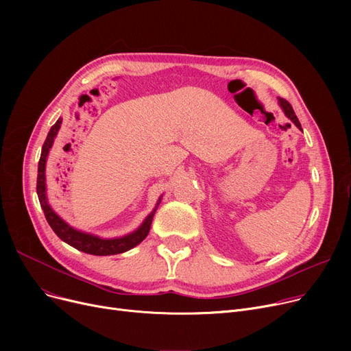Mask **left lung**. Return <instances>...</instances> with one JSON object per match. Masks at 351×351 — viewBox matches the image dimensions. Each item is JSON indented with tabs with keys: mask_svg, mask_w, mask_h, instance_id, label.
Listing matches in <instances>:
<instances>
[{
	"mask_svg": "<svg viewBox=\"0 0 351 351\" xmlns=\"http://www.w3.org/2000/svg\"><path fill=\"white\" fill-rule=\"evenodd\" d=\"M279 105H280V108L283 109V112H285V115L294 123L296 125L300 131H302V125H300V122H299V119H298V117H296V114H294V110H293V108H291V105L286 101V99H283V98H279Z\"/></svg>",
	"mask_w": 351,
	"mask_h": 351,
	"instance_id": "left-lung-1",
	"label": "left lung"
}]
</instances>
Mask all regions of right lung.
<instances>
[{
	"label": "right lung",
	"mask_w": 351,
	"mask_h": 351,
	"mask_svg": "<svg viewBox=\"0 0 351 351\" xmlns=\"http://www.w3.org/2000/svg\"><path fill=\"white\" fill-rule=\"evenodd\" d=\"M62 123V118H60L57 122H55L49 132L47 135V139L43 145V151H41V158L38 162V178H36V193H38V199L41 208L44 210V215L47 217V222L49 223V226L52 228V230L55 232L62 242L68 243L69 246L75 247L84 253H89V254H95V256H109V254H118V253H123L131 250L132 247L138 246L143 239L149 233L151 225H152V219L155 216V212L160 204L162 196L158 199L155 209L145 217V220L142 222V225L125 236L121 237H112V239H104L99 237L97 234H90L86 232H81L75 228H72L71 225H68L65 220L57 215L49 202H48V196H47V176H45V166H47V159L49 155L51 147L53 145V139L57 138V134L60 131Z\"/></svg>",
	"instance_id": "right-lung-1"
}]
</instances>
